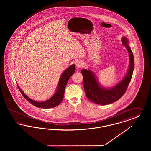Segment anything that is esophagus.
Wrapping results in <instances>:
<instances>
[{"label":"esophagus","instance_id":"34e87169","mask_svg":"<svg viewBox=\"0 0 151 151\" xmlns=\"http://www.w3.org/2000/svg\"><path fill=\"white\" fill-rule=\"evenodd\" d=\"M76 67L78 68H82V67L84 66V63H83V61L79 60V61H78V62H76Z\"/></svg>","mask_w":151,"mask_h":151}]
</instances>
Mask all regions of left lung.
Wrapping results in <instances>:
<instances>
[{
  "label": "left lung",
  "mask_w": 151,
  "mask_h": 151,
  "mask_svg": "<svg viewBox=\"0 0 151 151\" xmlns=\"http://www.w3.org/2000/svg\"><path fill=\"white\" fill-rule=\"evenodd\" d=\"M122 43L129 52V66L125 76L115 86L109 88L103 87L96 79L93 72L86 69L81 70L86 96L95 104L104 105L118 100L126 92L129 84L134 69V59L128 39L125 37H122Z\"/></svg>",
  "instance_id": "left-lung-1"
}]
</instances>
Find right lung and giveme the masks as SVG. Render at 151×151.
Masks as SVG:
<instances>
[{
    "label": "right lung",
    "mask_w": 151,
    "mask_h": 151,
    "mask_svg": "<svg viewBox=\"0 0 151 151\" xmlns=\"http://www.w3.org/2000/svg\"><path fill=\"white\" fill-rule=\"evenodd\" d=\"M75 70H76V68H75V64L68 67L65 71L62 73V75L60 76V78L59 79V83L58 84L57 89L55 94L51 97L50 99L42 102H38V101L32 100L22 92V91L18 86V84L17 85L22 96L31 104L33 105L34 106H35L37 108H43V109L54 108L55 106H58L63 100L64 94H65V88L67 85V83L69 79L70 78V77L75 72Z\"/></svg>",
    "instance_id": "1"
}]
</instances>
